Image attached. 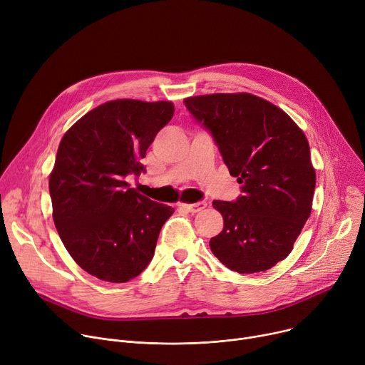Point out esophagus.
<instances>
[{"label": "esophagus", "instance_id": "1", "mask_svg": "<svg viewBox=\"0 0 365 365\" xmlns=\"http://www.w3.org/2000/svg\"><path fill=\"white\" fill-rule=\"evenodd\" d=\"M180 207H182L183 210H186L187 212L196 214V212L202 211V210L207 207V202H205V201H200V202H196V204H182Z\"/></svg>", "mask_w": 365, "mask_h": 365}]
</instances>
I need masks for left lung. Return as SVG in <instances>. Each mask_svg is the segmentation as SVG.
<instances>
[{
	"label": "left lung",
	"mask_w": 365,
	"mask_h": 365,
	"mask_svg": "<svg viewBox=\"0 0 365 365\" xmlns=\"http://www.w3.org/2000/svg\"><path fill=\"white\" fill-rule=\"evenodd\" d=\"M183 103L242 185L235 201L212 202L224 218L210 240L212 253L239 274L271 269L291 253L312 212L316 173L306 135L284 110L249 93Z\"/></svg>",
	"instance_id": "8db88e82"
}]
</instances>
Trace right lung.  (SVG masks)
Wrapping results in <instances>:
<instances>
[{
  "label": "right lung",
  "instance_id": "add662e5",
  "mask_svg": "<svg viewBox=\"0 0 365 365\" xmlns=\"http://www.w3.org/2000/svg\"><path fill=\"white\" fill-rule=\"evenodd\" d=\"M173 113L172 102L112 101L86 113L61 140L49 178L53 222L78 267L98 279L138 277L175 212L125 182L145 172L141 158Z\"/></svg>",
  "mask_w": 365,
  "mask_h": 365
}]
</instances>
